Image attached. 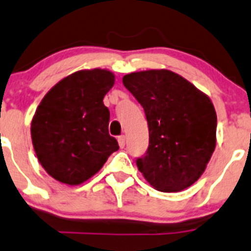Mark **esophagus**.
Returning <instances> with one entry per match:
<instances>
[{"instance_id": "obj_1", "label": "esophagus", "mask_w": 251, "mask_h": 251, "mask_svg": "<svg viewBox=\"0 0 251 251\" xmlns=\"http://www.w3.org/2000/svg\"><path fill=\"white\" fill-rule=\"evenodd\" d=\"M118 142H119V146H120L121 148L125 147V136H124V135L119 136V137H118Z\"/></svg>"}]
</instances>
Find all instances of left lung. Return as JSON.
Masks as SVG:
<instances>
[{
    "instance_id": "obj_1",
    "label": "left lung",
    "mask_w": 251,
    "mask_h": 251,
    "mask_svg": "<svg viewBox=\"0 0 251 251\" xmlns=\"http://www.w3.org/2000/svg\"><path fill=\"white\" fill-rule=\"evenodd\" d=\"M124 86L142 105L150 145L136 159L148 182L163 193L191 186L216 147L217 115L210 98L168 70L133 72Z\"/></svg>"
}]
</instances>
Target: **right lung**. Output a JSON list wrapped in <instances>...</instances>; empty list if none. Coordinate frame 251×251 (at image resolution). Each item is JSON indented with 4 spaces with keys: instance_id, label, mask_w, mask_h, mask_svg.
I'll return each mask as SVG.
<instances>
[{
    "instance_id": "add662e5",
    "label": "right lung",
    "mask_w": 251,
    "mask_h": 251,
    "mask_svg": "<svg viewBox=\"0 0 251 251\" xmlns=\"http://www.w3.org/2000/svg\"><path fill=\"white\" fill-rule=\"evenodd\" d=\"M114 81L106 70L78 71L58 82L39 104L31 141L39 162L53 179L82 184L119 150L109 135L110 113L103 103Z\"/></svg>"
}]
</instances>
